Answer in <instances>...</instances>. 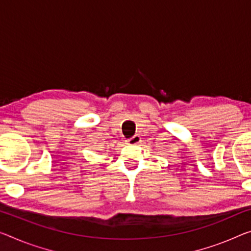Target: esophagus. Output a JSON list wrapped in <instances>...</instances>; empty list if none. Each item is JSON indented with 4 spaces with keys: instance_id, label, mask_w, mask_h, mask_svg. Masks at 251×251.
<instances>
[{
    "instance_id": "34e87169",
    "label": "esophagus",
    "mask_w": 251,
    "mask_h": 251,
    "mask_svg": "<svg viewBox=\"0 0 251 251\" xmlns=\"http://www.w3.org/2000/svg\"><path fill=\"white\" fill-rule=\"evenodd\" d=\"M141 142V137L139 134H134L132 138L128 139V144L129 145H138Z\"/></svg>"
}]
</instances>
